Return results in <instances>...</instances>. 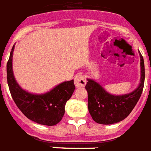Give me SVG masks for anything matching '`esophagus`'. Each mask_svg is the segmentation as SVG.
Segmentation results:
<instances>
[{"mask_svg":"<svg viewBox=\"0 0 151 151\" xmlns=\"http://www.w3.org/2000/svg\"><path fill=\"white\" fill-rule=\"evenodd\" d=\"M74 83L75 85L77 87V88H83V87L85 86V84L87 83L86 77L84 76L83 75L78 74L77 76H76L74 79Z\"/></svg>","mask_w":151,"mask_h":151,"instance_id":"esophagus-1","label":"esophagus"}]
</instances>
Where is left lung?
Returning <instances> with one entry per match:
<instances>
[{"mask_svg": "<svg viewBox=\"0 0 151 151\" xmlns=\"http://www.w3.org/2000/svg\"><path fill=\"white\" fill-rule=\"evenodd\" d=\"M140 55L141 79L137 88L124 95H113L109 93L100 83L92 79H88V111L92 119L102 125H111L122 122L129 116L137 103L143 90L145 81V66L143 57Z\"/></svg>", "mask_w": 151, "mask_h": 151, "instance_id": "1", "label": "left lung"}]
</instances>
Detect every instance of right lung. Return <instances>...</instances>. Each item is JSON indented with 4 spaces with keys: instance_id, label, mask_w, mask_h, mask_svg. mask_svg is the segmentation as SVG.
I'll list each match as a JSON object with an SVG mask.
<instances>
[{
    "instance_id": "obj_1",
    "label": "right lung",
    "mask_w": 151,
    "mask_h": 151,
    "mask_svg": "<svg viewBox=\"0 0 151 151\" xmlns=\"http://www.w3.org/2000/svg\"><path fill=\"white\" fill-rule=\"evenodd\" d=\"M14 45L7 63V81L11 96L25 116L38 124L55 125L65 113V104L75 91L74 80L59 83L43 94H34L22 89L15 80L13 72Z\"/></svg>"
}]
</instances>
